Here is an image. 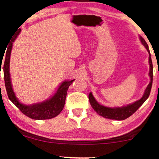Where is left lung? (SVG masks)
I'll return each mask as SVG.
<instances>
[{"instance_id":"1","label":"left lung","mask_w":159,"mask_h":159,"mask_svg":"<svg viewBox=\"0 0 159 159\" xmlns=\"http://www.w3.org/2000/svg\"><path fill=\"white\" fill-rule=\"evenodd\" d=\"M140 42L146 48L148 52L149 53V65H150V70H149V76L151 80H150L149 84L148 85L147 88L145 90L144 94L142 98L138 101L133 102V104H127L126 106L122 107H115V108H111V107H107L103 106L102 104H99L97 102V100L94 99L93 96L91 92L89 93V102L92 107V108L94 109V111H97V114H99L100 116L108 118V119L115 120H123L128 118L129 117L135 113L138 110L140 107L146 102V100L148 98L150 95V92L151 90L152 83H153V64H152V60L151 57V54H150V50L148 46V44L145 39L141 36H140Z\"/></svg>"}]
</instances>
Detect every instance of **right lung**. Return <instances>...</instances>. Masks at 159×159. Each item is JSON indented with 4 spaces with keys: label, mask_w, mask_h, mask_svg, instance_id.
Listing matches in <instances>:
<instances>
[{
    "label": "right lung",
    "mask_w": 159,
    "mask_h": 159,
    "mask_svg": "<svg viewBox=\"0 0 159 159\" xmlns=\"http://www.w3.org/2000/svg\"><path fill=\"white\" fill-rule=\"evenodd\" d=\"M20 32H21V29L16 31V33H15L12 37L11 42L8 44L6 53L5 61H4V65L3 66L4 80H5V86L8 97L11 101L15 104L16 107L19 108L22 113L31 118V119L39 120L52 119V118L56 117L59 115L63 109L68 87L74 81L75 79L71 80H65V81L62 82L60 84V86L58 87L56 93L50 99L46 100V101L37 103V104H32L31 105L24 104L19 102L16 97L15 93L13 92L12 88L9 72V66L11 52L13 42L16 39V38L17 37V36L19 35ZM1 62L2 61H1Z\"/></svg>",
    "instance_id": "add662e5"
}]
</instances>
